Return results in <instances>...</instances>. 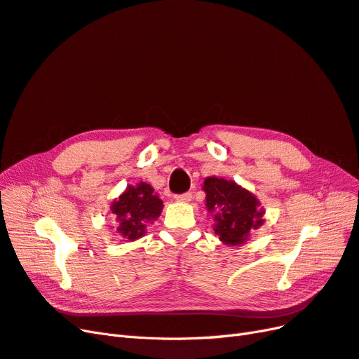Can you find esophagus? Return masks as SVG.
Segmentation results:
<instances>
[{
  "instance_id": "esophagus-1",
  "label": "esophagus",
  "mask_w": 359,
  "mask_h": 359,
  "mask_svg": "<svg viewBox=\"0 0 359 359\" xmlns=\"http://www.w3.org/2000/svg\"><path fill=\"white\" fill-rule=\"evenodd\" d=\"M175 199H177L178 202H190V201H191V193H190V191H186V193H182V194H177Z\"/></svg>"
}]
</instances>
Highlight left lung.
<instances>
[{
  "label": "left lung",
  "mask_w": 359,
  "mask_h": 359,
  "mask_svg": "<svg viewBox=\"0 0 359 359\" xmlns=\"http://www.w3.org/2000/svg\"><path fill=\"white\" fill-rule=\"evenodd\" d=\"M206 208L214 212V231L224 244H243L264 223V210L252 193L233 181L210 177L203 182Z\"/></svg>",
  "instance_id": "obj_1"
}]
</instances>
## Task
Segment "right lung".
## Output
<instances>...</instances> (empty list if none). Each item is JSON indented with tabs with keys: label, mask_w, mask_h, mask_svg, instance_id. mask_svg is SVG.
I'll return each mask as SVG.
<instances>
[{
	"label": "right lung",
	"mask_w": 359,
	"mask_h": 359,
	"mask_svg": "<svg viewBox=\"0 0 359 359\" xmlns=\"http://www.w3.org/2000/svg\"><path fill=\"white\" fill-rule=\"evenodd\" d=\"M147 182L128 187L111 206L118 222V232L130 241L144 236L145 223L153 222L161 212L163 202Z\"/></svg>",
	"instance_id": "1"
}]
</instances>
